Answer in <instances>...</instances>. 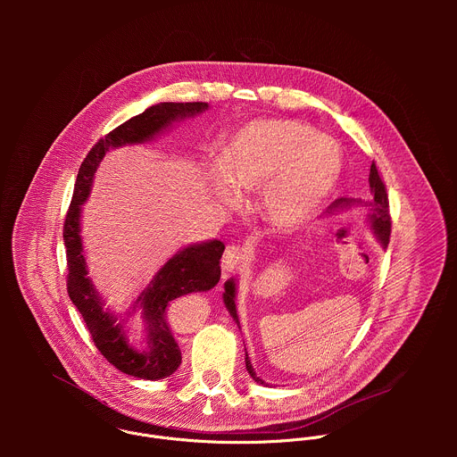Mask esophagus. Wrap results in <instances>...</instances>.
Here are the masks:
<instances>
[{
    "instance_id": "1",
    "label": "esophagus",
    "mask_w": 457,
    "mask_h": 457,
    "mask_svg": "<svg viewBox=\"0 0 457 457\" xmlns=\"http://www.w3.org/2000/svg\"><path fill=\"white\" fill-rule=\"evenodd\" d=\"M244 260V253L238 245H228L224 254H222V260H220V268H222V273L224 275H229L233 273Z\"/></svg>"
}]
</instances>
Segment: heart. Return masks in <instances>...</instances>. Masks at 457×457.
<instances>
[{
	"label": "heart",
	"instance_id": "b5f03b06",
	"mask_svg": "<svg viewBox=\"0 0 457 457\" xmlns=\"http://www.w3.org/2000/svg\"><path fill=\"white\" fill-rule=\"evenodd\" d=\"M342 173L335 143L289 119H253L228 137L220 155L204 161L213 201L226 208L254 193L256 212L277 231L309 222L329 201Z\"/></svg>",
	"mask_w": 457,
	"mask_h": 457
}]
</instances>
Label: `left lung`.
<instances>
[{"mask_svg":"<svg viewBox=\"0 0 457 457\" xmlns=\"http://www.w3.org/2000/svg\"><path fill=\"white\" fill-rule=\"evenodd\" d=\"M369 186H370V193H372V201H356V199H338L329 212H335V210H347L351 206H365L369 208V215H367V220H369V226L372 229V233L376 235L378 242L383 245V249L388 245V237H390V215H388V197H386V189H385V184L376 170V164L372 162L370 164V173H369ZM224 305L226 309L229 311V314L233 316V320L237 321L238 329H240V321H238V314H237V305H235V298H237V282L235 278H229L226 280L224 284ZM245 369L249 372V376L260 383V385H266L264 379H260L251 365V360L245 353Z\"/></svg>","mask_w":457,"mask_h":457,"instance_id":"left-lung-1","label":"left lung"}]
</instances>
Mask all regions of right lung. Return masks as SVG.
<instances>
[{
    "mask_svg": "<svg viewBox=\"0 0 457 457\" xmlns=\"http://www.w3.org/2000/svg\"><path fill=\"white\" fill-rule=\"evenodd\" d=\"M206 110L208 103H159L112 129L83 161L72 203L64 219L62 240L67 247L69 296L81 312L101 354L120 372L141 379H162L179 369L182 356L171 333V302L189 293L210 291L219 284L224 244L217 238L189 244L179 249L157 271L126 312V316H132L141 311L146 347L137 349L126 337L124 321L128 318L104 309V300L88 277L81 238V210L90 197L94 173L106 152L154 141L173 122L195 117Z\"/></svg>",
    "mask_w": 457,
    "mask_h": 457,
    "instance_id": "obj_1",
    "label": "right lung"
}]
</instances>
